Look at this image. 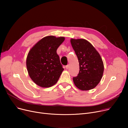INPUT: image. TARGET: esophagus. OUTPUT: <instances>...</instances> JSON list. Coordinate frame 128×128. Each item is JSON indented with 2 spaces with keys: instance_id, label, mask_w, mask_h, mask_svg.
Segmentation results:
<instances>
[{
  "instance_id": "obj_1",
  "label": "esophagus",
  "mask_w": 128,
  "mask_h": 128,
  "mask_svg": "<svg viewBox=\"0 0 128 128\" xmlns=\"http://www.w3.org/2000/svg\"><path fill=\"white\" fill-rule=\"evenodd\" d=\"M69 67H70V65H66V66H65V68H66L67 70H68V69L69 68Z\"/></svg>"
}]
</instances>
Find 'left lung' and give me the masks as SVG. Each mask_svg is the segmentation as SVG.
Here are the masks:
<instances>
[{
	"instance_id": "left-lung-1",
	"label": "left lung",
	"mask_w": 128,
	"mask_h": 128,
	"mask_svg": "<svg viewBox=\"0 0 128 128\" xmlns=\"http://www.w3.org/2000/svg\"><path fill=\"white\" fill-rule=\"evenodd\" d=\"M70 42L79 64L78 76L74 83L81 90L94 88L102 79L104 64L98 52L89 42L84 39H71Z\"/></svg>"
}]
</instances>
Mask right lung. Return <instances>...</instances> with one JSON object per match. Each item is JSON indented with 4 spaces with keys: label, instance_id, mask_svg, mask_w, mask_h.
<instances>
[{
    "label": "right lung",
    "instance_id": "right-lung-1",
    "mask_svg": "<svg viewBox=\"0 0 128 128\" xmlns=\"http://www.w3.org/2000/svg\"><path fill=\"white\" fill-rule=\"evenodd\" d=\"M63 37L46 36L34 46L26 58L30 77L38 86L49 88L55 84L64 70L56 53L64 41Z\"/></svg>",
    "mask_w": 128,
    "mask_h": 128
}]
</instances>
